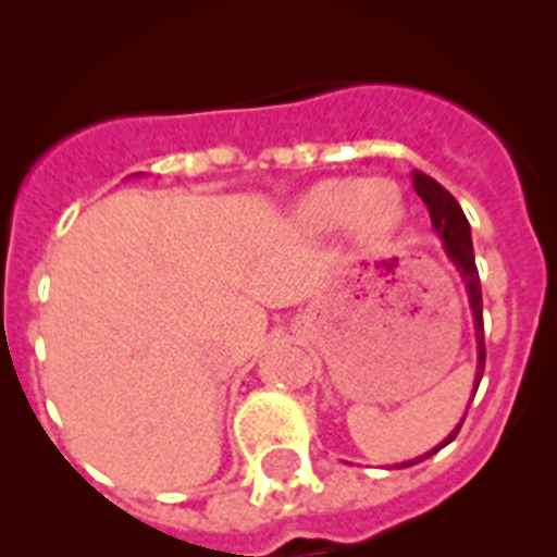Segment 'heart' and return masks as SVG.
Listing matches in <instances>:
<instances>
[{
	"label": "heart",
	"mask_w": 557,
	"mask_h": 557,
	"mask_svg": "<svg viewBox=\"0 0 557 557\" xmlns=\"http://www.w3.org/2000/svg\"><path fill=\"white\" fill-rule=\"evenodd\" d=\"M405 191L391 178H329L307 189L293 206L295 228L323 236L346 225L368 245L387 243L405 225Z\"/></svg>",
	"instance_id": "1"
}]
</instances>
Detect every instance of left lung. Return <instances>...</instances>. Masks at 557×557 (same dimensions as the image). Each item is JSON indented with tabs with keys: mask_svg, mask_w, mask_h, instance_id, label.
I'll return each instance as SVG.
<instances>
[{
	"mask_svg": "<svg viewBox=\"0 0 557 557\" xmlns=\"http://www.w3.org/2000/svg\"><path fill=\"white\" fill-rule=\"evenodd\" d=\"M412 186H416L418 198L424 200L426 211H430L432 231H435L437 239L444 243V253L449 256V262L455 264V270L460 273L462 284H466V295H469V309H471V318H474V339H476V373H474V387H471V398H474L476 387H480L482 371H485V329H482V289H480V273H476V262H474V245H471V225L469 220H466V214H462L460 203H457V200L449 195V189H444L435 178H430V175L416 170L412 172ZM471 398H469V405H471ZM466 412H469V407H466ZM466 412H462V418L457 421L455 430H451L441 444L432 446L426 455L393 462V469H410V466H416V462H424L426 457L437 455L444 446H449L457 437V432H460L462 421H466Z\"/></svg>",
	"mask_w": 557,
	"mask_h": 557,
	"instance_id": "obj_1",
	"label": "left lung"
}]
</instances>
